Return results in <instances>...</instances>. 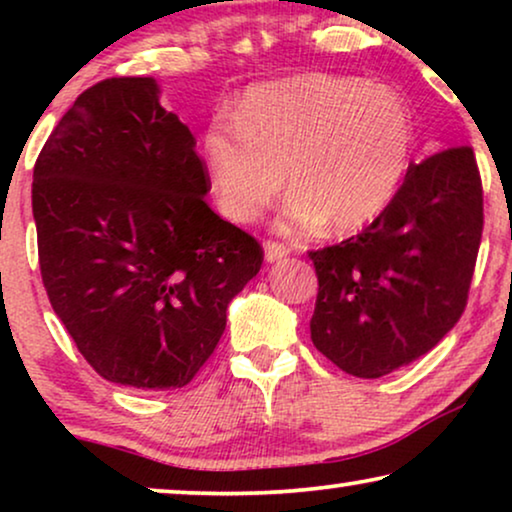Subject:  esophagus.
<instances>
[{
  "label": "esophagus",
  "mask_w": 512,
  "mask_h": 512,
  "mask_svg": "<svg viewBox=\"0 0 512 512\" xmlns=\"http://www.w3.org/2000/svg\"><path fill=\"white\" fill-rule=\"evenodd\" d=\"M289 254H291V249L282 242H268V244H265V261H268V263L282 261V258H286Z\"/></svg>",
  "instance_id": "1"
}]
</instances>
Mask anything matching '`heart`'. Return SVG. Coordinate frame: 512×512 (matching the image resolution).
<instances>
[{
	"mask_svg": "<svg viewBox=\"0 0 512 512\" xmlns=\"http://www.w3.org/2000/svg\"><path fill=\"white\" fill-rule=\"evenodd\" d=\"M235 123L214 121L202 156L216 205L249 223L284 188L289 228L328 226L352 233L387 212L415 149L408 104L384 86L305 74L244 93Z\"/></svg>",
	"mask_w": 512,
	"mask_h": 512,
	"instance_id": "b5f03b06",
	"label": "heart"
}]
</instances>
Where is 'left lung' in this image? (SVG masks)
<instances>
[{
  "mask_svg": "<svg viewBox=\"0 0 512 512\" xmlns=\"http://www.w3.org/2000/svg\"><path fill=\"white\" fill-rule=\"evenodd\" d=\"M480 237L482 181L471 146L410 165L380 219L310 251L319 279L314 347L366 380L417 361L464 314Z\"/></svg>",
  "mask_w": 512,
  "mask_h": 512,
  "instance_id": "8db88e82",
  "label": "left lung"
}]
</instances>
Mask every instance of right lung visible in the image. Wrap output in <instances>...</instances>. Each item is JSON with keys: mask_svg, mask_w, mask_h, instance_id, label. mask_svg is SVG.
<instances>
[{"mask_svg": "<svg viewBox=\"0 0 512 512\" xmlns=\"http://www.w3.org/2000/svg\"><path fill=\"white\" fill-rule=\"evenodd\" d=\"M195 137L151 76L95 83L34 165L48 300L95 373L139 391L186 387L226 331L263 249L205 202Z\"/></svg>", "mask_w": 512, "mask_h": 512, "instance_id": "add662e5", "label": "right lung"}]
</instances>
